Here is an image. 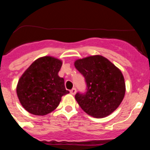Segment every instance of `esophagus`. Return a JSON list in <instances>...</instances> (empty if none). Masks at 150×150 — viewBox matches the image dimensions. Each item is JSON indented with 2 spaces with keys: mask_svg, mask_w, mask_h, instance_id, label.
<instances>
[{
  "mask_svg": "<svg viewBox=\"0 0 150 150\" xmlns=\"http://www.w3.org/2000/svg\"><path fill=\"white\" fill-rule=\"evenodd\" d=\"M76 89L75 88H73L71 90V95H75V94H76Z\"/></svg>",
  "mask_w": 150,
  "mask_h": 150,
  "instance_id": "1",
  "label": "esophagus"
}]
</instances>
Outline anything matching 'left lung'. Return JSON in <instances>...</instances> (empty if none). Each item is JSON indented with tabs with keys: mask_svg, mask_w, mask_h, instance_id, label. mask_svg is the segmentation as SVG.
<instances>
[{
	"mask_svg": "<svg viewBox=\"0 0 150 150\" xmlns=\"http://www.w3.org/2000/svg\"><path fill=\"white\" fill-rule=\"evenodd\" d=\"M74 66L86 82V92L75 95L83 111L95 118L106 117L114 112L125 94V79L120 69L99 55L77 59Z\"/></svg>",
	"mask_w": 150,
	"mask_h": 150,
	"instance_id": "left-lung-1",
	"label": "left lung"
}]
</instances>
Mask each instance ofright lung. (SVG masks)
I'll list each match as a JSON object with an SVG mask.
<instances>
[{"label": "right lung", "instance_id": "1", "mask_svg": "<svg viewBox=\"0 0 150 150\" xmlns=\"http://www.w3.org/2000/svg\"><path fill=\"white\" fill-rule=\"evenodd\" d=\"M62 62L52 56L40 57L34 61L18 79V98L28 112L44 116L60 104L62 97L69 93L64 80L59 76Z\"/></svg>", "mask_w": 150, "mask_h": 150}]
</instances>
